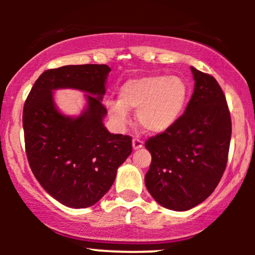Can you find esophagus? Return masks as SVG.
Masks as SVG:
<instances>
[{
    "instance_id": "34e87169",
    "label": "esophagus",
    "mask_w": 255,
    "mask_h": 255,
    "mask_svg": "<svg viewBox=\"0 0 255 255\" xmlns=\"http://www.w3.org/2000/svg\"><path fill=\"white\" fill-rule=\"evenodd\" d=\"M131 145H133V150H139V148L142 147V141L137 137H134L133 141H131Z\"/></svg>"
}]
</instances>
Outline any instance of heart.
I'll return each instance as SVG.
<instances>
[{"mask_svg":"<svg viewBox=\"0 0 255 255\" xmlns=\"http://www.w3.org/2000/svg\"><path fill=\"white\" fill-rule=\"evenodd\" d=\"M188 98L183 79L168 75H144L129 79L120 87L119 101H108L110 116L120 125L128 121V110H137L140 127L150 134H162L182 115Z\"/></svg>","mask_w":255,"mask_h":255,"instance_id":"obj_1","label":"heart"}]
</instances>
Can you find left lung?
Segmentation results:
<instances>
[{"label": "left lung", "instance_id": "8db88e82", "mask_svg": "<svg viewBox=\"0 0 255 255\" xmlns=\"http://www.w3.org/2000/svg\"><path fill=\"white\" fill-rule=\"evenodd\" d=\"M194 91L183 115L145 147L152 162L145 184L165 209L187 211L206 200L228 162L231 119L217 80L191 67Z\"/></svg>", "mask_w": 255, "mask_h": 255}]
</instances>
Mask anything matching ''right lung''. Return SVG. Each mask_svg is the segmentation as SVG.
<instances>
[{
  "mask_svg": "<svg viewBox=\"0 0 255 255\" xmlns=\"http://www.w3.org/2000/svg\"><path fill=\"white\" fill-rule=\"evenodd\" d=\"M110 71L107 64L49 69L25 102L22 126L31 170L48 194L72 209L101 200L131 153V137L111 134L103 124L107 109L102 101ZM63 88L87 93V105L78 117L58 110L53 91Z\"/></svg>",
  "mask_w": 255,
  "mask_h": 255,
  "instance_id": "obj_1",
  "label": "right lung"
}]
</instances>
